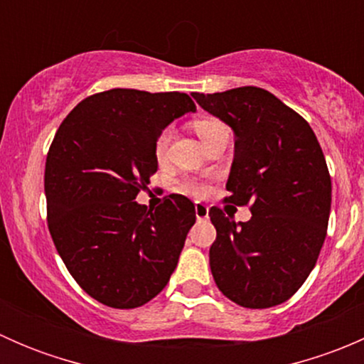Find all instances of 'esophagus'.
<instances>
[{"mask_svg": "<svg viewBox=\"0 0 364 364\" xmlns=\"http://www.w3.org/2000/svg\"><path fill=\"white\" fill-rule=\"evenodd\" d=\"M196 216L197 220H208L209 218V208L205 204H196Z\"/></svg>", "mask_w": 364, "mask_h": 364, "instance_id": "34e87169", "label": "esophagus"}]
</instances>
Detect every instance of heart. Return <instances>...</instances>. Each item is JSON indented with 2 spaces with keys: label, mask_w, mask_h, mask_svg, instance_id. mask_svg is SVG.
I'll list each match as a JSON object with an SVG mask.
<instances>
[{
  "label": "heart",
  "mask_w": 364,
  "mask_h": 364,
  "mask_svg": "<svg viewBox=\"0 0 364 364\" xmlns=\"http://www.w3.org/2000/svg\"><path fill=\"white\" fill-rule=\"evenodd\" d=\"M222 128H225V124H223L220 119H216V117H199V119L193 121V130H196L197 135L203 139V142L208 141V139L211 137L215 132L222 130ZM168 141H171V130H168V128H164L155 141V155L159 156V159H161V156L165 155V151H167ZM178 190L183 193H188V196L203 197L208 193L209 188H208V185L203 181L186 178V179H181V181L178 183Z\"/></svg>",
  "instance_id": "1"
}]
</instances>
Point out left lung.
<instances>
[{"instance_id": "left-lung-1", "label": "left lung", "mask_w": 364, "mask_h": 364, "mask_svg": "<svg viewBox=\"0 0 364 364\" xmlns=\"http://www.w3.org/2000/svg\"><path fill=\"white\" fill-rule=\"evenodd\" d=\"M192 97L234 130L223 200L252 211L248 222H234L223 209H209L216 287L240 306H277L304 284L324 245L331 211L324 153L308 121L262 87Z\"/></svg>"}]
</instances>
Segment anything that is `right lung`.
<instances>
[{
    "label": "right lung",
    "instance_id": "add662e5",
    "mask_svg": "<svg viewBox=\"0 0 364 364\" xmlns=\"http://www.w3.org/2000/svg\"><path fill=\"white\" fill-rule=\"evenodd\" d=\"M196 111L186 93L114 90L84 98L58 128L46 160L47 225L65 266L98 303L128 310L164 291L196 205L179 193L135 203L159 168L155 141Z\"/></svg>",
    "mask_w": 364,
    "mask_h": 364
}]
</instances>
